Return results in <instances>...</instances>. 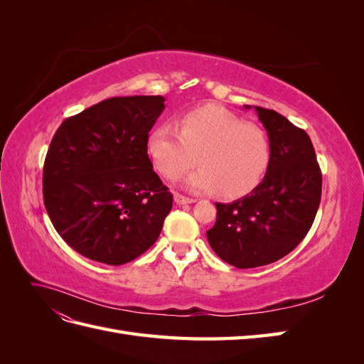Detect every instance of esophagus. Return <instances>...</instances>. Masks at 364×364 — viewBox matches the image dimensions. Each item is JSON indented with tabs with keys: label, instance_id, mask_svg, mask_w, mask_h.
Listing matches in <instances>:
<instances>
[{
	"label": "esophagus",
	"instance_id": "obj_1",
	"mask_svg": "<svg viewBox=\"0 0 364 364\" xmlns=\"http://www.w3.org/2000/svg\"><path fill=\"white\" fill-rule=\"evenodd\" d=\"M174 202L178 203V205H188V203H194L196 200L190 199V197H185V196L179 194V193H176L174 194Z\"/></svg>",
	"mask_w": 364,
	"mask_h": 364
}]
</instances>
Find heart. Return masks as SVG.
Returning a JSON list of instances; mask_svg holds the SVG:
<instances>
[{"label":"heart","mask_w":364,"mask_h":364,"mask_svg":"<svg viewBox=\"0 0 364 364\" xmlns=\"http://www.w3.org/2000/svg\"><path fill=\"white\" fill-rule=\"evenodd\" d=\"M147 155L161 176L178 179L197 162L202 167L185 185L193 191L213 193L226 199L249 194L262 181L270 164V142L261 127L245 123L217 106H202L171 123L151 127Z\"/></svg>","instance_id":"heart-1"}]
</instances>
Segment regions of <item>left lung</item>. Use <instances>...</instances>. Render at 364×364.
<instances>
[{"label":"left lung","instance_id":"1","mask_svg":"<svg viewBox=\"0 0 364 364\" xmlns=\"http://www.w3.org/2000/svg\"><path fill=\"white\" fill-rule=\"evenodd\" d=\"M255 111L272 150L266 176L250 194L215 203V225L206 230L213 250L237 269L266 266L290 253L310 230L322 196V173L306 132L272 109Z\"/></svg>","mask_w":364,"mask_h":364}]
</instances>
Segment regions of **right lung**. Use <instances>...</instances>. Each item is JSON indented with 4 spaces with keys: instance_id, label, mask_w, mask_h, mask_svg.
Instances as JSON below:
<instances>
[{
    "instance_id": "right-lung-1",
    "label": "right lung",
    "mask_w": 364,
    "mask_h": 364,
    "mask_svg": "<svg viewBox=\"0 0 364 364\" xmlns=\"http://www.w3.org/2000/svg\"><path fill=\"white\" fill-rule=\"evenodd\" d=\"M164 102L161 95L107 98L54 134L43 164V205L80 255L121 266L158 240L173 194L153 171L146 141Z\"/></svg>"
}]
</instances>
